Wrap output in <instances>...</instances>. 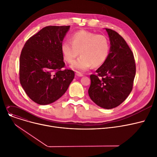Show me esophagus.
<instances>
[{"instance_id":"1","label":"esophagus","mask_w":157,"mask_h":157,"mask_svg":"<svg viewBox=\"0 0 157 157\" xmlns=\"http://www.w3.org/2000/svg\"><path fill=\"white\" fill-rule=\"evenodd\" d=\"M76 75L77 76H78V77H82V76H83V74H82L80 73V72H77L76 73Z\"/></svg>"}]
</instances>
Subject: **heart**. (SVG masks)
Wrapping results in <instances>:
<instances>
[{
  "label": "heart",
  "mask_w": 157,
  "mask_h": 157,
  "mask_svg": "<svg viewBox=\"0 0 157 157\" xmlns=\"http://www.w3.org/2000/svg\"><path fill=\"white\" fill-rule=\"evenodd\" d=\"M70 40L62 43L61 52L64 60L69 63H73L79 54L81 55L71 66L74 70L85 71L91 66L99 67L108 59L110 44L104 35L80 30L72 34Z\"/></svg>",
  "instance_id": "b5f03b06"
}]
</instances>
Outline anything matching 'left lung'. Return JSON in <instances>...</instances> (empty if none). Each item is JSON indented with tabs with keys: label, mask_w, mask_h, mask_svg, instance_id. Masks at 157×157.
Masks as SVG:
<instances>
[{
	"label": "left lung",
	"mask_w": 157,
	"mask_h": 157,
	"mask_svg": "<svg viewBox=\"0 0 157 157\" xmlns=\"http://www.w3.org/2000/svg\"><path fill=\"white\" fill-rule=\"evenodd\" d=\"M105 30L110 40L109 54L97 74L90 75L88 95L97 105L110 109L120 105L130 94L136 69L133 53L125 39L114 30Z\"/></svg>",
	"instance_id": "1"
}]
</instances>
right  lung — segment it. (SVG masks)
Listing matches in <instances>:
<instances>
[{
	"label": "right lung",
	"mask_w": 157,
	"mask_h": 157,
	"mask_svg": "<svg viewBox=\"0 0 157 157\" xmlns=\"http://www.w3.org/2000/svg\"><path fill=\"white\" fill-rule=\"evenodd\" d=\"M70 26H48L30 37L20 58V81L36 103L54 102L67 91L74 72L65 67L61 44Z\"/></svg>",
	"instance_id": "obj_1"
}]
</instances>
